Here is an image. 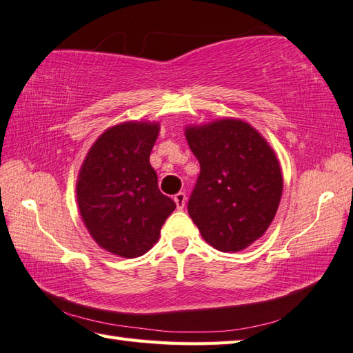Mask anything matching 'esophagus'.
<instances>
[{"label": "esophagus", "mask_w": 353, "mask_h": 353, "mask_svg": "<svg viewBox=\"0 0 353 353\" xmlns=\"http://www.w3.org/2000/svg\"><path fill=\"white\" fill-rule=\"evenodd\" d=\"M174 202H176L177 210H182L183 206H185V202H186V194H185V192H177V194L174 196Z\"/></svg>", "instance_id": "obj_1"}]
</instances>
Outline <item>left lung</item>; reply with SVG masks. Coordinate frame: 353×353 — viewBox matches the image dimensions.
Returning <instances> with one entry per match:
<instances>
[{"label": "left lung", "instance_id": "obj_1", "mask_svg": "<svg viewBox=\"0 0 353 353\" xmlns=\"http://www.w3.org/2000/svg\"><path fill=\"white\" fill-rule=\"evenodd\" d=\"M185 136L200 163L190 217L216 250H245L263 236L277 212L283 191L277 157L243 121L190 127Z\"/></svg>", "mask_w": 353, "mask_h": 353}]
</instances>
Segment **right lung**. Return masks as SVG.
Wrapping results in <instances>:
<instances>
[{"mask_svg": "<svg viewBox=\"0 0 353 353\" xmlns=\"http://www.w3.org/2000/svg\"><path fill=\"white\" fill-rule=\"evenodd\" d=\"M159 127L125 122L93 143L76 194L88 232L108 252L133 259L153 246L176 203L162 194L150 153Z\"/></svg>", "mask_w": 353, "mask_h": 353, "instance_id": "add662e5", "label": "right lung"}]
</instances>
